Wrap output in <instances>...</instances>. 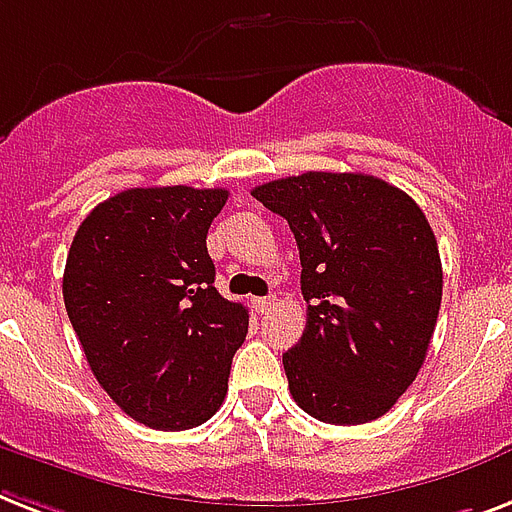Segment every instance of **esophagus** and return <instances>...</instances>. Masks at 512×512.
<instances>
[{"label":"esophagus","mask_w":512,"mask_h":512,"mask_svg":"<svg viewBox=\"0 0 512 512\" xmlns=\"http://www.w3.org/2000/svg\"><path fill=\"white\" fill-rule=\"evenodd\" d=\"M253 304H256V312H259V314H269V312H272V309H275V306H277V296L256 298Z\"/></svg>","instance_id":"34e87169"}]
</instances>
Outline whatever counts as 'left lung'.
I'll return each mask as SVG.
<instances>
[{
	"mask_svg": "<svg viewBox=\"0 0 512 512\" xmlns=\"http://www.w3.org/2000/svg\"><path fill=\"white\" fill-rule=\"evenodd\" d=\"M253 198L288 219L301 256L306 330L282 354L312 418L386 415L423 367L441 306V259L415 200L370 174L306 171Z\"/></svg>",
	"mask_w": 512,
	"mask_h": 512,
	"instance_id": "obj_1",
	"label": "left lung"
}]
</instances>
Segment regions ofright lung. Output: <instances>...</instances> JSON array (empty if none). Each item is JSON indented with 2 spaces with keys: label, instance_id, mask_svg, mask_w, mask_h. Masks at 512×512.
Masks as SVG:
<instances>
[{
  "label": "right lung",
  "instance_id": "1",
  "mask_svg": "<svg viewBox=\"0 0 512 512\" xmlns=\"http://www.w3.org/2000/svg\"><path fill=\"white\" fill-rule=\"evenodd\" d=\"M227 190L132 187L102 200L73 237L65 312L94 378L155 431L214 418L248 309L219 296L206 235Z\"/></svg>",
  "mask_w": 512,
  "mask_h": 512
}]
</instances>
